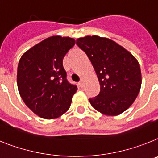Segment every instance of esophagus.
Instances as JSON below:
<instances>
[{
	"mask_svg": "<svg viewBox=\"0 0 158 158\" xmlns=\"http://www.w3.org/2000/svg\"><path fill=\"white\" fill-rule=\"evenodd\" d=\"M79 87H81V88H83V87H84V81H83V79H82L81 81L79 82Z\"/></svg>",
	"mask_w": 158,
	"mask_h": 158,
	"instance_id": "1",
	"label": "esophagus"
}]
</instances>
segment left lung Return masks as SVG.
Returning <instances> with one entry per match:
<instances>
[{
	"instance_id": "left-lung-1",
	"label": "left lung",
	"mask_w": 158,
	"mask_h": 158,
	"mask_svg": "<svg viewBox=\"0 0 158 158\" xmlns=\"http://www.w3.org/2000/svg\"><path fill=\"white\" fill-rule=\"evenodd\" d=\"M76 44L95 69L100 92L89 99L91 106L106 116H118L135 101L141 87L138 61L123 46L108 38H79Z\"/></svg>"
}]
</instances>
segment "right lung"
<instances>
[{"label":"right lung","instance_id":"right-lung-1","mask_svg":"<svg viewBox=\"0 0 158 158\" xmlns=\"http://www.w3.org/2000/svg\"><path fill=\"white\" fill-rule=\"evenodd\" d=\"M74 38L49 37L26 51L18 63L17 83L24 103L39 117L52 120L69 109L77 87L69 83L63 67Z\"/></svg>","mask_w":158,"mask_h":158}]
</instances>
